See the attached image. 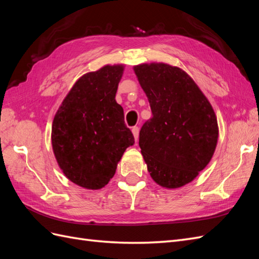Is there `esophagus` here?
Listing matches in <instances>:
<instances>
[{
	"label": "esophagus",
	"instance_id": "34e87169",
	"mask_svg": "<svg viewBox=\"0 0 259 259\" xmlns=\"http://www.w3.org/2000/svg\"><path fill=\"white\" fill-rule=\"evenodd\" d=\"M132 132H133V135H134V138H135V140L137 142V139H138V136H139V128L137 127V126H134L132 128Z\"/></svg>",
	"mask_w": 259,
	"mask_h": 259
}]
</instances>
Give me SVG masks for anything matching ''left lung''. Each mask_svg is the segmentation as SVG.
<instances>
[{
    "label": "left lung",
    "instance_id": "8db88e82",
    "mask_svg": "<svg viewBox=\"0 0 259 259\" xmlns=\"http://www.w3.org/2000/svg\"><path fill=\"white\" fill-rule=\"evenodd\" d=\"M152 117L139 132L148 171L174 189L198 176L214 154L218 125L209 101L184 70L166 64L134 67Z\"/></svg>",
    "mask_w": 259,
    "mask_h": 259
}]
</instances>
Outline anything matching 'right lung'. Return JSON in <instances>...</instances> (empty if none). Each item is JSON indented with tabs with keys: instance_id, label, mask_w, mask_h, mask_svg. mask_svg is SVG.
<instances>
[{
	"instance_id": "obj_1",
	"label": "right lung",
	"mask_w": 259,
	"mask_h": 259,
	"mask_svg": "<svg viewBox=\"0 0 259 259\" xmlns=\"http://www.w3.org/2000/svg\"><path fill=\"white\" fill-rule=\"evenodd\" d=\"M123 69L108 65L81 76L54 117L52 145L58 165L86 189L105 187L124 151L135 143L115 101Z\"/></svg>"
}]
</instances>
